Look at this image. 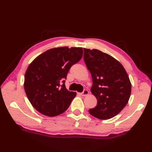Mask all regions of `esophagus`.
Returning <instances> with one entry per match:
<instances>
[{
	"instance_id": "34e87169",
	"label": "esophagus",
	"mask_w": 152,
	"mask_h": 152,
	"mask_svg": "<svg viewBox=\"0 0 152 152\" xmlns=\"http://www.w3.org/2000/svg\"><path fill=\"white\" fill-rule=\"evenodd\" d=\"M89 94V91H88V90H87V89H85L84 91H83L82 93H81V95H82V96H86V95H88Z\"/></svg>"
}]
</instances>
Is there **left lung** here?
I'll return each mask as SVG.
<instances>
[{"instance_id": "1", "label": "left lung", "mask_w": 152, "mask_h": 152, "mask_svg": "<svg viewBox=\"0 0 152 152\" xmlns=\"http://www.w3.org/2000/svg\"><path fill=\"white\" fill-rule=\"evenodd\" d=\"M83 59L91 74V92L97 100L89 114L100 119L118 115L127 104L131 83L124 67L118 60L98 50L83 48Z\"/></svg>"}]
</instances>
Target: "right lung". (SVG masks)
I'll list each match as a JSON object with an SVG mask.
<instances>
[{
  "label": "right lung",
  "instance_id": "add662e5",
  "mask_svg": "<svg viewBox=\"0 0 152 152\" xmlns=\"http://www.w3.org/2000/svg\"><path fill=\"white\" fill-rule=\"evenodd\" d=\"M82 56V48H55L40 54L29 64L25 74L24 89L37 111L53 117L69 107L76 93L68 91L64 80L70 67Z\"/></svg>",
  "mask_w": 152,
  "mask_h": 152
}]
</instances>
